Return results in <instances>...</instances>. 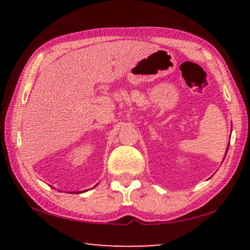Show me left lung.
Instances as JSON below:
<instances>
[{
	"mask_svg": "<svg viewBox=\"0 0 250 250\" xmlns=\"http://www.w3.org/2000/svg\"><path fill=\"white\" fill-rule=\"evenodd\" d=\"M228 146H229V145H228ZM227 150H228V147L226 149V153H227ZM226 155V154H225ZM224 159H225V156H224Z\"/></svg>",
	"mask_w": 250,
	"mask_h": 250,
	"instance_id": "obj_1",
	"label": "left lung"
}]
</instances>
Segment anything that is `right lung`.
<instances>
[{
	"mask_svg": "<svg viewBox=\"0 0 250 250\" xmlns=\"http://www.w3.org/2000/svg\"><path fill=\"white\" fill-rule=\"evenodd\" d=\"M71 193H74V192H71ZM77 194H79V193H82V191H79V192H76Z\"/></svg>",
	"mask_w": 250,
	"mask_h": 250,
	"instance_id": "obj_1",
	"label": "right lung"
}]
</instances>
